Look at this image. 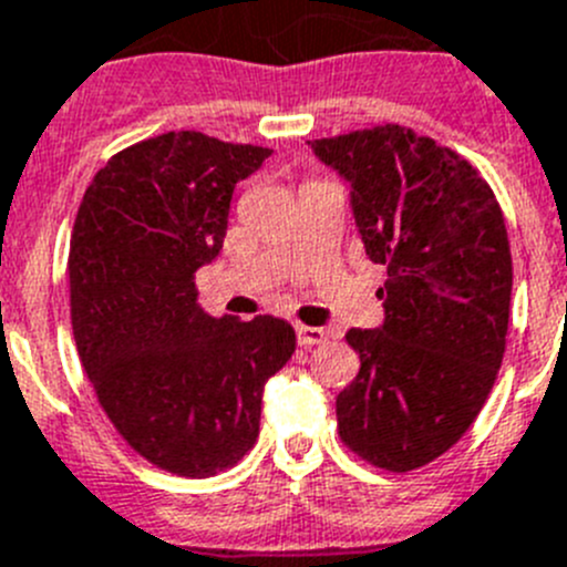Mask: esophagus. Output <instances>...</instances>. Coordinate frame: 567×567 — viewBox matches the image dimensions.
I'll return each instance as SVG.
<instances>
[{"label": "esophagus", "mask_w": 567, "mask_h": 567, "mask_svg": "<svg viewBox=\"0 0 567 567\" xmlns=\"http://www.w3.org/2000/svg\"><path fill=\"white\" fill-rule=\"evenodd\" d=\"M328 339V331H322V328H315V326H298V342L306 344V348H311V344H320Z\"/></svg>", "instance_id": "obj_1"}]
</instances>
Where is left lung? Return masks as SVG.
Masks as SVG:
<instances>
[{"instance_id": "obj_1", "label": "left lung", "mask_w": 567, "mask_h": 567, "mask_svg": "<svg viewBox=\"0 0 567 567\" xmlns=\"http://www.w3.org/2000/svg\"><path fill=\"white\" fill-rule=\"evenodd\" d=\"M350 183L384 326L344 333L359 375L337 395L342 442L406 473L442 456L482 412L506 348L512 256L493 188L454 150L401 125L309 142Z\"/></svg>"}]
</instances>
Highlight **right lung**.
I'll use <instances>...</instances> for the list:
<instances>
[{
  "label": "right lung",
  "mask_w": 567,
  "mask_h": 567,
  "mask_svg": "<svg viewBox=\"0 0 567 567\" xmlns=\"http://www.w3.org/2000/svg\"><path fill=\"white\" fill-rule=\"evenodd\" d=\"M267 147L197 131L144 138L85 188L69 245L72 331L102 412L161 471L206 478L252 449L269 375L295 353L278 317H212L194 272L214 261L236 183Z\"/></svg>",
  "instance_id": "add662e5"
}]
</instances>
